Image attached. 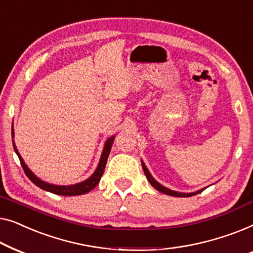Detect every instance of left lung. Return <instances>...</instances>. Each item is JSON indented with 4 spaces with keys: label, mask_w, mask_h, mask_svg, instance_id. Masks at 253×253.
I'll list each match as a JSON object with an SVG mask.
<instances>
[{
    "label": "left lung",
    "mask_w": 253,
    "mask_h": 253,
    "mask_svg": "<svg viewBox=\"0 0 253 253\" xmlns=\"http://www.w3.org/2000/svg\"><path fill=\"white\" fill-rule=\"evenodd\" d=\"M142 169H143L145 176H147V179H148L149 182H150L151 186L154 187L155 189H157L158 191H161V193L165 194V195H169V196H175V197H190V196H194V195H197V194H199V193H202V191H203V190H199V191H196V193L183 194V193H177V191H173V190H170V189H167L166 187L162 186L161 183H158L157 181H156V180L154 179V177L151 176L150 172H149L147 167H145V165L143 164V162H142Z\"/></svg>",
    "instance_id": "1"
}]
</instances>
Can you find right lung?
<instances>
[{"mask_svg":"<svg viewBox=\"0 0 253 253\" xmlns=\"http://www.w3.org/2000/svg\"><path fill=\"white\" fill-rule=\"evenodd\" d=\"M11 135L13 137V127L11 129ZM113 141H115V136L110 137L109 140L105 142L104 150H103L101 161H99V164H98L97 169H96V170H95V173L92 174V175L88 180L84 181V182H81V183L73 184V186H55V184H50V183L44 182V181H41L40 179H39V177L35 176L34 174L31 172L30 169H28V167L26 166V164L24 163L23 158L20 157L19 152H18V150H17L15 142H13V149H15L16 154H17V156H18V158L20 161L21 166H23V169H24L25 174H26L28 179H30L32 182L35 184V186L40 187L41 189L50 191V193L56 194V195H62V196H77V195H84V194L89 193L90 190L94 189V188L98 184L99 180H101V177L103 175V172H104V169H105L106 161H108L110 151H111V147H112Z\"/></svg>","mask_w":253,"mask_h":253,"instance_id":"obj_1","label":"right lung"}]
</instances>
